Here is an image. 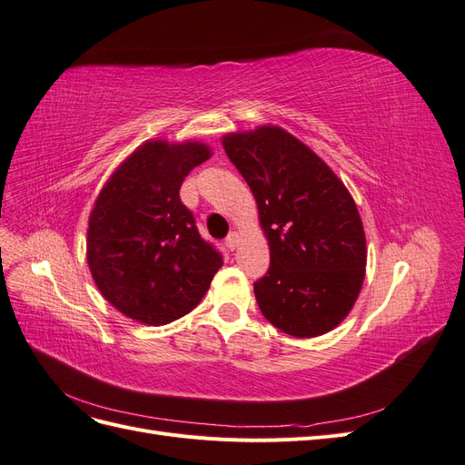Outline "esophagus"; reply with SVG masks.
<instances>
[{"mask_svg": "<svg viewBox=\"0 0 465 465\" xmlns=\"http://www.w3.org/2000/svg\"><path fill=\"white\" fill-rule=\"evenodd\" d=\"M238 241H241V236H238V232H231L227 236V241H224V244H227V248L232 252L238 246Z\"/></svg>", "mask_w": 465, "mask_h": 465, "instance_id": "esophagus-1", "label": "esophagus"}]
</instances>
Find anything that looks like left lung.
I'll return each instance as SVG.
<instances>
[{
	"mask_svg": "<svg viewBox=\"0 0 465 465\" xmlns=\"http://www.w3.org/2000/svg\"><path fill=\"white\" fill-rule=\"evenodd\" d=\"M223 147L248 182L270 242V270L254 283L262 314L292 337L340 326L367 267L355 200L318 154L277 125L227 134Z\"/></svg>",
	"mask_w": 465,
	"mask_h": 465,
	"instance_id": "obj_1",
	"label": "left lung"
}]
</instances>
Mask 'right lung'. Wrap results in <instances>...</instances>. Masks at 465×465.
Returning <instances> with one entry per match:
<instances>
[{"label":"right lung","mask_w":465,"mask_h":465,"mask_svg":"<svg viewBox=\"0 0 465 465\" xmlns=\"http://www.w3.org/2000/svg\"><path fill=\"white\" fill-rule=\"evenodd\" d=\"M211 149L200 142L139 145L108 178L89 217L87 262L118 311L163 326L193 311L223 256L200 236L180 186Z\"/></svg>","instance_id":"1"}]
</instances>
